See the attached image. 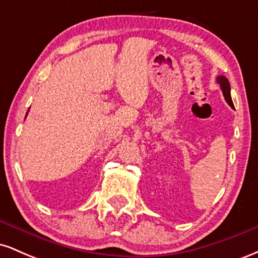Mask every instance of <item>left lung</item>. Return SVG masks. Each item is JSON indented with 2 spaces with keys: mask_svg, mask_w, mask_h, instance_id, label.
<instances>
[{
  "mask_svg": "<svg viewBox=\"0 0 258 258\" xmlns=\"http://www.w3.org/2000/svg\"><path fill=\"white\" fill-rule=\"evenodd\" d=\"M216 80H217V84H220L221 86V90L223 92V96L224 98H226L227 103L232 106V108H234L232 97H230V85H229V81H228V79L226 76H217V79Z\"/></svg>",
  "mask_w": 258,
  "mask_h": 258,
  "instance_id": "obj_1",
  "label": "left lung"
}]
</instances>
